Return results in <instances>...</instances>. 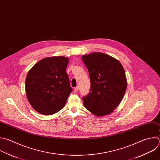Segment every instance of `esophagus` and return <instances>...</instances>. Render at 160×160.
Returning a JSON list of instances; mask_svg holds the SVG:
<instances>
[{
    "label": "esophagus",
    "mask_w": 160,
    "mask_h": 160,
    "mask_svg": "<svg viewBox=\"0 0 160 160\" xmlns=\"http://www.w3.org/2000/svg\"><path fill=\"white\" fill-rule=\"evenodd\" d=\"M78 90H79L78 87H75V88H74V92H75V93H77V92H78Z\"/></svg>",
    "instance_id": "obj_1"
}]
</instances>
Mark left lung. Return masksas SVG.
I'll list each match as a JSON object with an SVG mask.
<instances>
[{
	"mask_svg": "<svg viewBox=\"0 0 160 160\" xmlns=\"http://www.w3.org/2000/svg\"><path fill=\"white\" fill-rule=\"evenodd\" d=\"M88 69L90 92L83 97L84 107L97 116L111 114L121 102L127 88L124 69L119 60L103 52L83 55Z\"/></svg>",
	"mask_w": 160,
	"mask_h": 160,
	"instance_id": "1",
	"label": "left lung"
}]
</instances>
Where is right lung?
I'll return each instance as SVG.
<instances>
[{"mask_svg":"<svg viewBox=\"0 0 160 160\" xmlns=\"http://www.w3.org/2000/svg\"><path fill=\"white\" fill-rule=\"evenodd\" d=\"M68 61L61 56L45 58L28 72L25 83L26 96L36 111L52 115L63 108L72 91L66 72Z\"/></svg>","mask_w":160,"mask_h":160,"instance_id":"1","label":"right lung"}]
</instances>
